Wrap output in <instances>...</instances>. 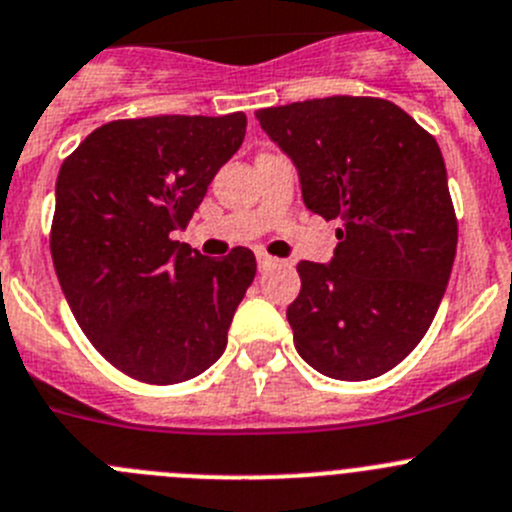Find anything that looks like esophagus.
<instances>
[{
	"mask_svg": "<svg viewBox=\"0 0 512 512\" xmlns=\"http://www.w3.org/2000/svg\"><path fill=\"white\" fill-rule=\"evenodd\" d=\"M275 262H278V260L267 255V252H257V267H260V270H267V267H272Z\"/></svg>",
	"mask_w": 512,
	"mask_h": 512,
	"instance_id": "34e87169",
	"label": "esophagus"
}]
</instances>
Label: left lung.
I'll list each match as a JSON object with an SVG mask.
<instances>
[{
  "label": "left lung",
  "mask_w": 512,
  "mask_h": 512,
  "mask_svg": "<svg viewBox=\"0 0 512 512\" xmlns=\"http://www.w3.org/2000/svg\"><path fill=\"white\" fill-rule=\"evenodd\" d=\"M257 121L298 166L305 207L341 219L333 260L298 262L295 348L323 376L376 379L417 348L450 280L457 217L442 151L384 98H313Z\"/></svg>",
  "instance_id": "1"
}]
</instances>
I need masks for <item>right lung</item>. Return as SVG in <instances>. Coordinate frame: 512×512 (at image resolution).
<instances>
[{
    "label": "right lung",
    "mask_w": 512,
    "mask_h": 512,
    "mask_svg": "<svg viewBox=\"0 0 512 512\" xmlns=\"http://www.w3.org/2000/svg\"><path fill=\"white\" fill-rule=\"evenodd\" d=\"M245 113L123 118L62 161L50 252L95 351L143 384L207 371L255 280L247 247L209 260L171 240L245 138Z\"/></svg>",
    "instance_id": "right-lung-1"
}]
</instances>
